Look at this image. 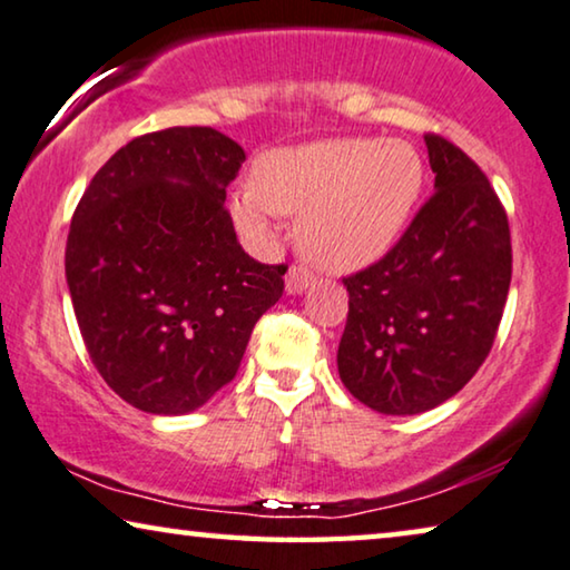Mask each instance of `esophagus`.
<instances>
[{
    "label": "esophagus",
    "mask_w": 570,
    "mask_h": 570,
    "mask_svg": "<svg viewBox=\"0 0 570 570\" xmlns=\"http://www.w3.org/2000/svg\"><path fill=\"white\" fill-rule=\"evenodd\" d=\"M313 285V275L303 265H293L285 275V291L291 295H301Z\"/></svg>",
    "instance_id": "esophagus-1"
}]
</instances>
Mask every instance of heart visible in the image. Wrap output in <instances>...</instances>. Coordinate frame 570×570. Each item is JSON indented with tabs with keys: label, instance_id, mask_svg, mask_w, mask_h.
I'll return each mask as SVG.
<instances>
[{
	"label": "heart",
	"instance_id": "obj_1",
	"mask_svg": "<svg viewBox=\"0 0 570 570\" xmlns=\"http://www.w3.org/2000/svg\"><path fill=\"white\" fill-rule=\"evenodd\" d=\"M424 187L414 146L383 138H328L259 159L254 185L230 197L252 242L275 238V213L301 218V249L318 267L354 272L391 252Z\"/></svg>",
	"mask_w": 570,
	"mask_h": 570
}]
</instances>
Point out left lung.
<instances>
[{"label": "left lung", "mask_w": 570, "mask_h": 570, "mask_svg": "<svg viewBox=\"0 0 570 570\" xmlns=\"http://www.w3.org/2000/svg\"><path fill=\"white\" fill-rule=\"evenodd\" d=\"M436 193L381 262L344 277L340 377L377 414H422L489 357L511 283V238L481 167L426 134Z\"/></svg>", "instance_id": "left-lung-1"}]
</instances>
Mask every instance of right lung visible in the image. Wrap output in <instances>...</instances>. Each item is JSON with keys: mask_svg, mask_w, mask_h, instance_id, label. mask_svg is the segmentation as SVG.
Here are the masks:
<instances>
[{"mask_svg": "<svg viewBox=\"0 0 570 570\" xmlns=\"http://www.w3.org/2000/svg\"><path fill=\"white\" fill-rule=\"evenodd\" d=\"M244 159L216 128L156 130L115 151L73 210L66 283L81 340L146 414H189L234 381L283 295L287 267L252 259L224 205Z\"/></svg>", "mask_w": 570, "mask_h": 570, "instance_id": "right-lung-1", "label": "right lung"}]
</instances>
